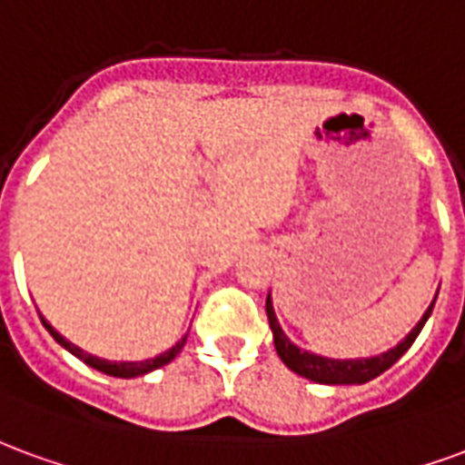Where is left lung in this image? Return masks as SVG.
<instances>
[{"label": "left lung", "instance_id": "obj_1", "mask_svg": "<svg viewBox=\"0 0 465 465\" xmlns=\"http://www.w3.org/2000/svg\"><path fill=\"white\" fill-rule=\"evenodd\" d=\"M436 302V300H433ZM433 302L429 310L423 312V317L419 320V324L413 327L404 340L399 341L394 349H389L384 354L379 357H369V359H330V357H320V354H312V351H304L297 344L287 340V334L280 327V322L274 317L272 310V300L267 297L265 310H267V320H270V330H272L274 337V349L277 354L282 359L287 369H292L294 374L304 376L310 381H317V384H367L371 381L374 376L384 374L386 369L394 367L399 359L404 357V351L413 344V340L419 337V331L423 330L426 320L431 317Z\"/></svg>", "mask_w": 465, "mask_h": 465}]
</instances>
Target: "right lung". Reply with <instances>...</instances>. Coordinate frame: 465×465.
<instances>
[{
    "mask_svg": "<svg viewBox=\"0 0 465 465\" xmlns=\"http://www.w3.org/2000/svg\"><path fill=\"white\" fill-rule=\"evenodd\" d=\"M39 317H42V314H39ZM42 324L46 327V331L52 334L54 340L59 341L61 347L66 349V351H71L74 357H79L84 364H89L91 369H98L101 374L118 376V379H134V376H143V374H148V371H153V369L165 367L168 361H173V359L178 357V351L185 347V340H188V334H185L183 340H178V344H173L168 351H163V354H158V357H153V359H143V361H108V359H98V357H94V354H89V351L79 349L76 344H71V341L66 340V337H61L59 331L54 330L52 324L44 320V317H42Z\"/></svg>",
    "mask_w": 465,
    "mask_h": 465,
    "instance_id": "right-lung-1",
    "label": "right lung"
}]
</instances>
